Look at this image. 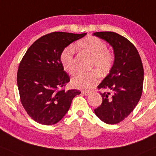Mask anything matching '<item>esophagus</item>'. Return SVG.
<instances>
[{"instance_id":"esophagus-1","label":"esophagus","mask_w":156,"mask_h":156,"mask_svg":"<svg viewBox=\"0 0 156 156\" xmlns=\"http://www.w3.org/2000/svg\"><path fill=\"white\" fill-rule=\"evenodd\" d=\"M82 93L83 94V95H86V96H87V95H90V92L89 91H82Z\"/></svg>"}]
</instances>
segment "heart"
Here are the masks:
<instances>
[{
	"mask_svg": "<svg viewBox=\"0 0 156 156\" xmlns=\"http://www.w3.org/2000/svg\"><path fill=\"white\" fill-rule=\"evenodd\" d=\"M77 45L80 49L93 57V66L96 67L100 72L105 74L110 71L114 58L107 50L105 42L95 36H88L80 40ZM74 52V48L69 46L63 50L60 56L61 66L69 74H73L76 69ZM99 80V74L96 71L79 72L72 78V84L78 89L87 90L93 87Z\"/></svg>",
	"mask_w": 156,
	"mask_h": 156,
	"instance_id": "obj_1",
	"label": "heart"
}]
</instances>
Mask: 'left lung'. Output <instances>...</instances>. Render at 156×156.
I'll return each instance as SVG.
<instances>
[{
    "mask_svg": "<svg viewBox=\"0 0 156 156\" xmlns=\"http://www.w3.org/2000/svg\"><path fill=\"white\" fill-rule=\"evenodd\" d=\"M93 35L112 46L114 61L109 74L98 87L102 104L95 115L108 124H116L126 118L137 105L143 93L144 70L137 48L129 40L113 32H95Z\"/></svg>",
    "mask_w": 156,
    "mask_h": 156,
    "instance_id": "obj_1",
    "label": "left lung"
}]
</instances>
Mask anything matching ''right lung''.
I'll return each mask as SVG.
<instances>
[{
	"mask_svg": "<svg viewBox=\"0 0 156 156\" xmlns=\"http://www.w3.org/2000/svg\"><path fill=\"white\" fill-rule=\"evenodd\" d=\"M87 33L55 32L45 34L29 48L17 72L21 103L34 121L53 125L63 119L81 92L61 89L70 81L60 56L66 47Z\"/></svg>",
	"mask_w": 156,
	"mask_h": 156,
	"instance_id": "right-lung-1",
	"label": "right lung"
}]
</instances>
